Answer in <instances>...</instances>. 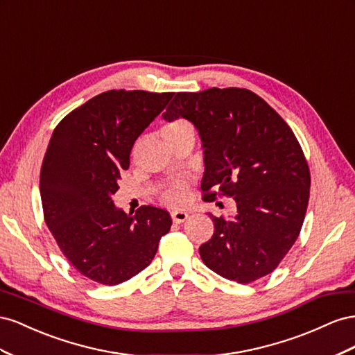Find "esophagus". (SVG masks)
<instances>
[{
    "instance_id": "esophagus-1",
    "label": "esophagus",
    "mask_w": 355,
    "mask_h": 355,
    "mask_svg": "<svg viewBox=\"0 0 355 355\" xmlns=\"http://www.w3.org/2000/svg\"><path fill=\"white\" fill-rule=\"evenodd\" d=\"M171 217H172V221L174 223H184L186 220H187V217H189V214L186 211H172V214H171Z\"/></svg>"
}]
</instances>
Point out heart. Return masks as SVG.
I'll return each instance as SVG.
<instances>
[{"label": "heart", "mask_w": 355, "mask_h": 355, "mask_svg": "<svg viewBox=\"0 0 355 355\" xmlns=\"http://www.w3.org/2000/svg\"><path fill=\"white\" fill-rule=\"evenodd\" d=\"M189 126L186 121H172V123L166 125L164 130H174V129H180V128H184ZM164 200L169 205H174V207H181L184 205L187 199H189V186L186 181H175V183H172L165 191H164Z\"/></svg>", "instance_id": "b5f03b06"}]
</instances>
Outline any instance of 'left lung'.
Instances as JSON below:
<instances>
[{
  "label": "left lung",
  "mask_w": 355,
  "mask_h": 355,
  "mask_svg": "<svg viewBox=\"0 0 355 355\" xmlns=\"http://www.w3.org/2000/svg\"><path fill=\"white\" fill-rule=\"evenodd\" d=\"M195 125L204 147L205 200L234 198V218L208 216L214 235L202 261L223 278L248 284L275 269L305 220L311 175L284 120L251 90L212 87L180 92L162 114Z\"/></svg>",
  "instance_id": "8db88e82"
}]
</instances>
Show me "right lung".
I'll return each mask as SVG.
<instances>
[{"mask_svg":"<svg viewBox=\"0 0 355 355\" xmlns=\"http://www.w3.org/2000/svg\"><path fill=\"white\" fill-rule=\"evenodd\" d=\"M172 96L108 90L71 111L50 138L40 174L46 225L71 265L99 284L146 269L171 229L168 211L148 205L126 214L113 195L135 139Z\"/></svg>","mask_w":355,"mask_h":355,"instance_id":"obj_1","label":"right lung"}]
</instances>
